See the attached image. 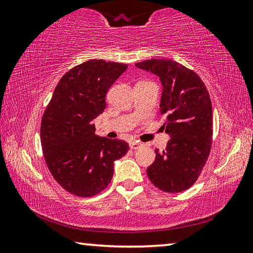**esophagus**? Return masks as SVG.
I'll return each mask as SVG.
<instances>
[{"mask_svg": "<svg viewBox=\"0 0 253 253\" xmlns=\"http://www.w3.org/2000/svg\"><path fill=\"white\" fill-rule=\"evenodd\" d=\"M143 146H144V144L139 143V142H130V143H129V147H130L131 149H138V148L143 147Z\"/></svg>", "mask_w": 253, "mask_h": 253, "instance_id": "esophagus-1", "label": "esophagus"}]
</instances>
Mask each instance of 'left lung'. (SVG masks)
I'll use <instances>...</instances> for the list:
<instances>
[{
	"mask_svg": "<svg viewBox=\"0 0 253 253\" xmlns=\"http://www.w3.org/2000/svg\"><path fill=\"white\" fill-rule=\"evenodd\" d=\"M160 77L163 85L162 127L169 140L165 151L155 149L147 169L151 182L168 193H179L196 182L212 145V104L207 87L194 71L173 60L152 59L135 65Z\"/></svg>",
	"mask_w": 253,
	"mask_h": 253,
	"instance_id": "1",
	"label": "left lung"
}]
</instances>
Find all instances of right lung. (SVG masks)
Instances as JSON below:
<instances>
[{
	"label": "right lung",
	"instance_id": "obj_1",
	"mask_svg": "<svg viewBox=\"0 0 253 253\" xmlns=\"http://www.w3.org/2000/svg\"><path fill=\"white\" fill-rule=\"evenodd\" d=\"M127 65L88 60L69 70L54 89L41 122L48 169L66 191L81 198L100 193L114 175V162L129 149L125 140L95 134L106 95Z\"/></svg>",
	"mask_w": 253,
	"mask_h": 253
}]
</instances>
